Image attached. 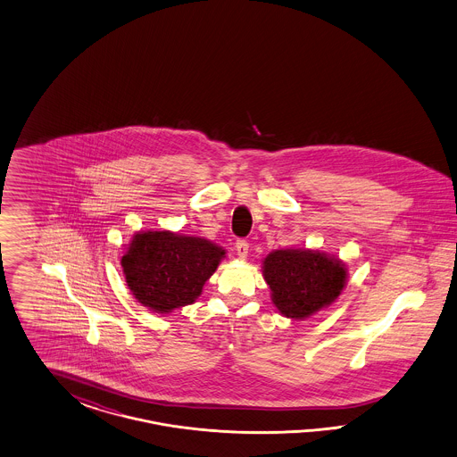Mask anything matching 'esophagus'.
<instances>
[{"label":"esophagus","mask_w":457,"mask_h":457,"mask_svg":"<svg viewBox=\"0 0 457 457\" xmlns=\"http://www.w3.org/2000/svg\"><path fill=\"white\" fill-rule=\"evenodd\" d=\"M248 249L249 245L245 241V239H239V241H236V253H237V256L241 258V260H245L246 256H248Z\"/></svg>","instance_id":"1"}]
</instances>
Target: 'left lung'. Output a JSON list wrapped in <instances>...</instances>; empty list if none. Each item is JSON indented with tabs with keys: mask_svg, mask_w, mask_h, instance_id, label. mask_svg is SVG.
Segmentation results:
<instances>
[{
	"mask_svg": "<svg viewBox=\"0 0 457 457\" xmlns=\"http://www.w3.org/2000/svg\"><path fill=\"white\" fill-rule=\"evenodd\" d=\"M262 270L271 303L291 320L310 319L335 303L348 277L340 258L312 248L275 249L264 258Z\"/></svg>",
	"mask_w": 457,
	"mask_h": 457,
	"instance_id": "1",
	"label": "left lung"
}]
</instances>
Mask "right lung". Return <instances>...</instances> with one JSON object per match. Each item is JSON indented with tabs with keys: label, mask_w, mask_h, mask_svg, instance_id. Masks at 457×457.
I'll return each mask as SVG.
<instances>
[{
	"label": "right lung",
	"mask_w": 457,
	"mask_h": 457,
	"mask_svg": "<svg viewBox=\"0 0 457 457\" xmlns=\"http://www.w3.org/2000/svg\"><path fill=\"white\" fill-rule=\"evenodd\" d=\"M226 249L199 236L138 231L120 260L125 283L138 303L167 315L201 296Z\"/></svg>",
	"instance_id": "obj_1"
}]
</instances>
